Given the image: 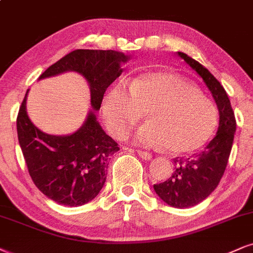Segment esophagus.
<instances>
[{
    "label": "esophagus",
    "mask_w": 253,
    "mask_h": 253,
    "mask_svg": "<svg viewBox=\"0 0 253 253\" xmlns=\"http://www.w3.org/2000/svg\"><path fill=\"white\" fill-rule=\"evenodd\" d=\"M138 156L141 158H143V160H145V161H150L151 158H152V155L150 154V152L143 151V150H139L138 151Z\"/></svg>",
    "instance_id": "esophagus-1"
}]
</instances>
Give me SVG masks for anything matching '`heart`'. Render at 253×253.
Here are the masks:
<instances>
[{"label":"heart","instance_id":"b5f03b06","mask_svg":"<svg viewBox=\"0 0 253 253\" xmlns=\"http://www.w3.org/2000/svg\"><path fill=\"white\" fill-rule=\"evenodd\" d=\"M103 116L112 135L122 137L142 118L148 123L135 139L145 146H163L171 154H191L207 144L218 124L210 99L189 81L170 71H148L129 84L105 93Z\"/></svg>","mask_w":253,"mask_h":253}]
</instances>
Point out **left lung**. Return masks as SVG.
<instances>
[{
    "mask_svg": "<svg viewBox=\"0 0 253 253\" xmlns=\"http://www.w3.org/2000/svg\"><path fill=\"white\" fill-rule=\"evenodd\" d=\"M178 56L202 77L219 111L218 131L204 151L190 157L174 158V171L170 178L154 185L156 193L168 205L185 209L204 201L219 184L232 149L236 118L229 96L216 77L184 52L178 51Z\"/></svg>",
    "mask_w": 253,
    "mask_h": 253,
    "instance_id": "obj_1",
    "label": "left lung"
}]
</instances>
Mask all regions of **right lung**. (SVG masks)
<instances>
[{"label": "right lung", "mask_w": 253, "mask_h": 253, "mask_svg": "<svg viewBox=\"0 0 253 253\" xmlns=\"http://www.w3.org/2000/svg\"><path fill=\"white\" fill-rule=\"evenodd\" d=\"M129 56L115 50L77 49L46 69L39 80L76 71L88 81L91 107L99 110L108 86L121 76ZM27 95L18 110L16 126L20 146L33 182L46 197L68 207L92 201L107 179L109 160L120 150L90 111L82 126L68 136L41 131L27 114Z\"/></svg>", "instance_id": "right-lung-1"}]
</instances>
